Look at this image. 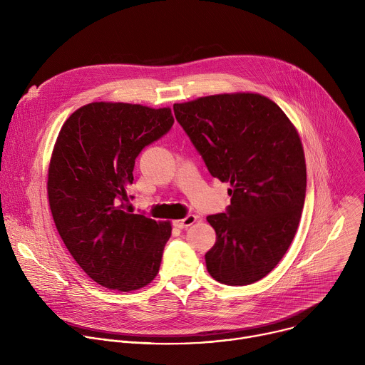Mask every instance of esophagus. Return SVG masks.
<instances>
[{"label": "esophagus", "mask_w": 365, "mask_h": 365, "mask_svg": "<svg viewBox=\"0 0 365 365\" xmlns=\"http://www.w3.org/2000/svg\"><path fill=\"white\" fill-rule=\"evenodd\" d=\"M196 222V217L195 215H187V217H185L183 220H178V221H173V225L176 227V228H186V227H190V225H193Z\"/></svg>", "instance_id": "34e87169"}]
</instances>
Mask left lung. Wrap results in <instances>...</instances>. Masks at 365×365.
I'll return each instance as SVG.
<instances>
[{
    "mask_svg": "<svg viewBox=\"0 0 365 365\" xmlns=\"http://www.w3.org/2000/svg\"><path fill=\"white\" fill-rule=\"evenodd\" d=\"M175 117L210 170L228 182L231 205L206 220L217 232L205 254L220 283L245 286L286 254L306 195L303 147L279 106L258 93H222L175 103Z\"/></svg>",
    "mask_w": 365,
    "mask_h": 365,
    "instance_id": "left-lung-1",
    "label": "left lung"
}]
</instances>
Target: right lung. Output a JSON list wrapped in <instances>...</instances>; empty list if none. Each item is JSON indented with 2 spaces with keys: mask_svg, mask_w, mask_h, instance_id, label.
I'll use <instances>...</instances> for the list:
<instances>
[{
  "mask_svg": "<svg viewBox=\"0 0 365 365\" xmlns=\"http://www.w3.org/2000/svg\"><path fill=\"white\" fill-rule=\"evenodd\" d=\"M173 123L170 108L92 102L58 135L47 179L51 215L75 262L103 287L137 290L159 273L170 222L131 214L127 189L137 155Z\"/></svg>",
  "mask_w": 365,
  "mask_h": 365,
  "instance_id": "right-lung-1",
  "label": "right lung"
}]
</instances>
